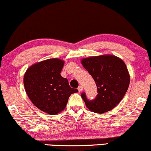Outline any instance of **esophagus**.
I'll return each mask as SVG.
<instances>
[{"mask_svg":"<svg viewBox=\"0 0 151 151\" xmlns=\"http://www.w3.org/2000/svg\"><path fill=\"white\" fill-rule=\"evenodd\" d=\"M82 90H83V86H79V87H78V91H79V92H81Z\"/></svg>","mask_w":151,"mask_h":151,"instance_id":"1","label":"esophagus"}]
</instances>
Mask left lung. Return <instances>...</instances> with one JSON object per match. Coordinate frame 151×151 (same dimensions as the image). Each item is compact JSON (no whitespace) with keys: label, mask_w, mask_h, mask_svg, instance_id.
I'll return each instance as SVG.
<instances>
[{"label":"left lung","mask_w":151,"mask_h":151,"mask_svg":"<svg viewBox=\"0 0 151 151\" xmlns=\"http://www.w3.org/2000/svg\"><path fill=\"white\" fill-rule=\"evenodd\" d=\"M81 62L97 86L98 94L93 100L88 99L84 92L81 93L86 107L98 114L113 109L124 98L129 86L130 76L126 64L111 55L90 57Z\"/></svg>","instance_id":"obj_1"}]
</instances>
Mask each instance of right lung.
I'll return each mask as SVG.
<instances>
[{
	"instance_id": "add662e5",
	"label": "right lung",
	"mask_w": 151,
	"mask_h": 151,
	"mask_svg": "<svg viewBox=\"0 0 151 151\" xmlns=\"http://www.w3.org/2000/svg\"><path fill=\"white\" fill-rule=\"evenodd\" d=\"M64 63L58 58L44 60L29 67L24 75V86L30 101L50 115L63 111L70 95L78 91L60 74Z\"/></svg>"
}]
</instances>
